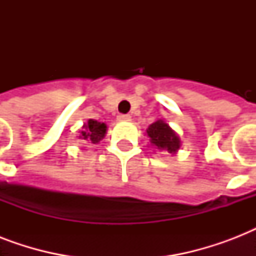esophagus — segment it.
Instances as JSON below:
<instances>
[{
    "instance_id": "34e87169",
    "label": "esophagus",
    "mask_w": 256,
    "mask_h": 256,
    "mask_svg": "<svg viewBox=\"0 0 256 256\" xmlns=\"http://www.w3.org/2000/svg\"><path fill=\"white\" fill-rule=\"evenodd\" d=\"M118 120H132V116H128V114H120V116H118Z\"/></svg>"
}]
</instances>
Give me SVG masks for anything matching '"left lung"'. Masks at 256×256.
<instances>
[{"label":"left lung","instance_id":"1","mask_svg":"<svg viewBox=\"0 0 256 256\" xmlns=\"http://www.w3.org/2000/svg\"><path fill=\"white\" fill-rule=\"evenodd\" d=\"M148 136L150 144L158 150H164L168 154H176L180 148V140L178 134L168 126L164 120H158L148 126Z\"/></svg>","mask_w":256,"mask_h":256}]
</instances>
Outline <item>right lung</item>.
Returning a JSON list of instances; mask_svg holds the SVG:
<instances>
[{"instance_id":"obj_1","label":"right lung","mask_w":256,"mask_h":256,"mask_svg":"<svg viewBox=\"0 0 256 256\" xmlns=\"http://www.w3.org/2000/svg\"><path fill=\"white\" fill-rule=\"evenodd\" d=\"M108 126L104 122H98V120H88V124H84V128L80 132L78 138L88 144H98L100 140H104V134H106Z\"/></svg>"}]
</instances>
